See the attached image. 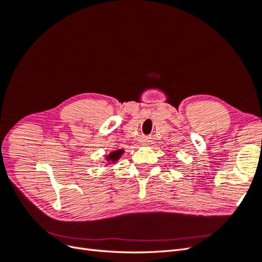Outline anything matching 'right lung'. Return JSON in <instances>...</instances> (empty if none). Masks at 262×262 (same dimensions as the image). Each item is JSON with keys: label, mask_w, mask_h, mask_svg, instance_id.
Segmentation results:
<instances>
[{"label": "right lung", "mask_w": 262, "mask_h": 262, "mask_svg": "<svg viewBox=\"0 0 262 262\" xmlns=\"http://www.w3.org/2000/svg\"><path fill=\"white\" fill-rule=\"evenodd\" d=\"M124 153L123 149H117V150H113L112 153L106 156V160L108 163H116L119 158L121 157V155Z\"/></svg>", "instance_id": "1"}]
</instances>
